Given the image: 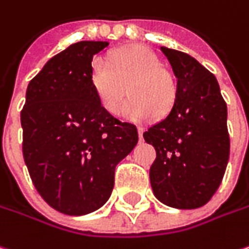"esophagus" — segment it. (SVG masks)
I'll list each match as a JSON object with an SVG mask.
<instances>
[{"mask_svg": "<svg viewBox=\"0 0 249 249\" xmlns=\"http://www.w3.org/2000/svg\"><path fill=\"white\" fill-rule=\"evenodd\" d=\"M143 132H145V128H143V126H138V134H139V138H141V139L143 138Z\"/></svg>", "mask_w": 249, "mask_h": 249, "instance_id": "esophagus-1", "label": "esophagus"}]
</instances>
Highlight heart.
<instances>
[{
    "mask_svg": "<svg viewBox=\"0 0 249 249\" xmlns=\"http://www.w3.org/2000/svg\"><path fill=\"white\" fill-rule=\"evenodd\" d=\"M134 78L128 93L129 102L123 115L132 121H147L163 115L176 99V82L152 50L136 46L118 53L113 60L99 57L90 71L94 93L106 111L117 114L125 96L124 85Z\"/></svg>",
    "mask_w": 249,
    "mask_h": 249,
    "instance_id": "obj_1",
    "label": "heart"
}]
</instances>
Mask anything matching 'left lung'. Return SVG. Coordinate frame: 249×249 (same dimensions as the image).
I'll return each instance as SVG.
<instances>
[{
  "label": "left lung",
  "mask_w": 249,
  "mask_h": 249,
  "mask_svg": "<svg viewBox=\"0 0 249 249\" xmlns=\"http://www.w3.org/2000/svg\"><path fill=\"white\" fill-rule=\"evenodd\" d=\"M160 50L177 78V92L170 113L143 134L156 150L150 184L161 203L196 209L211 200L227 167V106L217 79L202 64L182 51Z\"/></svg>",
  "instance_id": "left-lung-1"
}]
</instances>
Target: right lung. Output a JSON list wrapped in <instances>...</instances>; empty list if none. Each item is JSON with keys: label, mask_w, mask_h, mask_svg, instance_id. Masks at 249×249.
Listing matches in <instances>:
<instances>
[{"label": "right lung", "mask_w": 249, "mask_h": 249, "mask_svg": "<svg viewBox=\"0 0 249 249\" xmlns=\"http://www.w3.org/2000/svg\"><path fill=\"white\" fill-rule=\"evenodd\" d=\"M108 41H78L29 82L20 113L23 159L51 208L82 216L102 208L115 166L138 143L134 124L106 111L90 82L92 61Z\"/></svg>", "instance_id": "right-lung-1"}]
</instances>
